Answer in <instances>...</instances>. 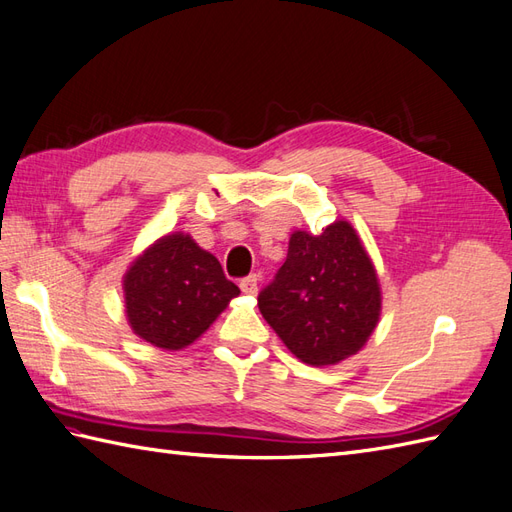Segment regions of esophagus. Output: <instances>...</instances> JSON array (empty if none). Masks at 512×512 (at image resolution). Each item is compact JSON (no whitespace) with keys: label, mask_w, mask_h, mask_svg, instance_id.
Returning <instances> with one entry per match:
<instances>
[{"label":"esophagus","mask_w":512,"mask_h":512,"mask_svg":"<svg viewBox=\"0 0 512 512\" xmlns=\"http://www.w3.org/2000/svg\"><path fill=\"white\" fill-rule=\"evenodd\" d=\"M241 291L245 295H256L258 293V276H247L241 280Z\"/></svg>","instance_id":"obj_1"}]
</instances>
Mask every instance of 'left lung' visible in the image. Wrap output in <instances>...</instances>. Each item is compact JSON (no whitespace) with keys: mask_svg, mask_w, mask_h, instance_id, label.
<instances>
[{"mask_svg":"<svg viewBox=\"0 0 512 512\" xmlns=\"http://www.w3.org/2000/svg\"><path fill=\"white\" fill-rule=\"evenodd\" d=\"M258 308L284 345L313 367L354 356L376 330L382 295L376 267L352 223L334 221L321 234L297 230Z\"/></svg>","mask_w":512,"mask_h":512,"instance_id":"obj_1","label":"left lung"}]
</instances>
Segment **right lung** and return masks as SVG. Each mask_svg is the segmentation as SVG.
<instances>
[{
	"mask_svg": "<svg viewBox=\"0 0 512 512\" xmlns=\"http://www.w3.org/2000/svg\"><path fill=\"white\" fill-rule=\"evenodd\" d=\"M239 293L219 260L182 232L147 247L123 276L134 334L169 352L199 339Z\"/></svg>",
	"mask_w": 512,
	"mask_h": 512,
	"instance_id": "1",
	"label": "right lung"
}]
</instances>
